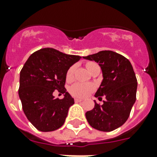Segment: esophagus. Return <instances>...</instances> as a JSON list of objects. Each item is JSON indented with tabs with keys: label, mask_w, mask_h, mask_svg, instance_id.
<instances>
[{
	"label": "esophagus",
	"mask_w": 157,
	"mask_h": 157,
	"mask_svg": "<svg viewBox=\"0 0 157 157\" xmlns=\"http://www.w3.org/2000/svg\"><path fill=\"white\" fill-rule=\"evenodd\" d=\"M82 101H83V99H81V98H75V102L76 103H81Z\"/></svg>",
	"instance_id": "esophagus-1"
}]
</instances>
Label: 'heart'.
Instances as JSON below:
<instances>
[{
  "label": "heart",
  "mask_w": 157,
  "mask_h": 157,
  "mask_svg": "<svg viewBox=\"0 0 157 157\" xmlns=\"http://www.w3.org/2000/svg\"><path fill=\"white\" fill-rule=\"evenodd\" d=\"M96 65L97 64L94 63H88L86 64V67L89 70V71H90L91 69L93 68L94 66H96ZM75 70H76V66H71L68 69V71L67 72V80H71L73 77ZM92 90H93V86H90V85H86V84L81 83L75 84L70 89V92H71V94L75 96V97H78V98L86 97Z\"/></svg>",
  "instance_id": "obj_1"
}]
</instances>
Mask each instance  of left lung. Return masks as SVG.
Segmentation results:
<instances>
[{
	"label": "left lung",
	"mask_w": 157,
	"mask_h": 157,
	"mask_svg": "<svg viewBox=\"0 0 157 157\" xmlns=\"http://www.w3.org/2000/svg\"><path fill=\"white\" fill-rule=\"evenodd\" d=\"M83 59L95 61L100 66L103 79L94 96L106 97L102 105L94 101V107L86 113L87 121L98 130L112 131L126 121L136 100L138 83L133 67L125 57L111 50Z\"/></svg>",
	"instance_id": "obj_1"
}]
</instances>
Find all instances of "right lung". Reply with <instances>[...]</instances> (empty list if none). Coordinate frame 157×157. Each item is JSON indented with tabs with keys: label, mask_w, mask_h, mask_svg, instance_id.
I'll list each match as a JSON object with an SVG mask.
<instances>
[{
	"label": "right lung",
	"mask_w": 157,
	"mask_h": 157,
	"mask_svg": "<svg viewBox=\"0 0 157 157\" xmlns=\"http://www.w3.org/2000/svg\"><path fill=\"white\" fill-rule=\"evenodd\" d=\"M81 57L44 48L28 58L19 76L18 96L24 114L40 131L56 130L63 125L74 98L64 87L67 72ZM55 89L64 93L63 99H55Z\"/></svg>",
	"instance_id": "add662e5"
}]
</instances>
